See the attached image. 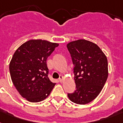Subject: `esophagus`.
<instances>
[{"mask_svg":"<svg viewBox=\"0 0 123 123\" xmlns=\"http://www.w3.org/2000/svg\"><path fill=\"white\" fill-rule=\"evenodd\" d=\"M64 77L62 76V75H61L59 77V80L60 82H62L64 80Z\"/></svg>","mask_w":123,"mask_h":123,"instance_id":"esophagus-1","label":"esophagus"}]
</instances>
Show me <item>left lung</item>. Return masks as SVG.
<instances>
[{
	"label": "left lung",
	"mask_w": 123,
	"mask_h": 123,
	"mask_svg": "<svg viewBox=\"0 0 123 123\" xmlns=\"http://www.w3.org/2000/svg\"><path fill=\"white\" fill-rule=\"evenodd\" d=\"M67 48L74 64L77 88L68 96L73 103L85 105L97 97L107 81V58L97 44L86 39L71 41Z\"/></svg>",
	"instance_id": "8db88e82"
}]
</instances>
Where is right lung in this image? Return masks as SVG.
I'll return each mask as SVG.
<instances>
[{
	"mask_svg": "<svg viewBox=\"0 0 123 123\" xmlns=\"http://www.w3.org/2000/svg\"><path fill=\"white\" fill-rule=\"evenodd\" d=\"M58 43L31 39L19 46L9 63L12 82L22 97L30 102L46 99L54 87L48 77L47 58Z\"/></svg>",
	"mask_w": 123,
	"mask_h": 123,
	"instance_id": "add662e5",
	"label": "right lung"
}]
</instances>
